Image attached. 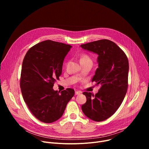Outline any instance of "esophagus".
I'll return each instance as SVG.
<instances>
[{"mask_svg": "<svg viewBox=\"0 0 149 149\" xmlns=\"http://www.w3.org/2000/svg\"><path fill=\"white\" fill-rule=\"evenodd\" d=\"M81 94V92L80 91H76L75 93V95H79Z\"/></svg>", "mask_w": 149, "mask_h": 149, "instance_id": "1", "label": "esophagus"}]
</instances>
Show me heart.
Instances as JSON below:
<instances>
[{
    "label": "heart",
    "mask_w": 149,
    "mask_h": 149,
    "mask_svg": "<svg viewBox=\"0 0 149 149\" xmlns=\"http://www.w3.org/2000/svg\"><path fill=\"white\" fill-rule=\"evenodd\" d=\"M80 62H92V59L89 55L87 54H82L79 56Z\"/></svg>",
    "instance_id": "b5f03b06"
}]
</instances>
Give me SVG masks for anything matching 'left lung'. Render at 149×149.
<instances>
[{
	"label": "left lung",
	"mask_w": 149,
	"mask_h": 149,
	"mask_svg": "<svg viewBox=\"0 0 149 149\" xmlns=\"http://www.w3.org/2000/svg\"><path fill=\"white\" fill-rule=\"evenodd\" d=\"M81 47L98 55V68L92 82L101 85L95 95L83 93L87 101L81 109L89 118L102 121L116 113L125 97L128 88L129 61L124 52L108 39L89 42Z\"/></svg>",
	"instance_id": "left-lung-1"
}]
</instances>
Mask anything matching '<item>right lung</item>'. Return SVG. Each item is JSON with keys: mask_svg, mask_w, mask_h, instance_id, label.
Masks as SVG:
<instances>
[{"mask_svg": "<svg viewBox=\"0 0 149 149\" xmlns=\"http://www.w3.org/2000/svg\"><path fill=\"white\" fill-rule=\"evenodd\" d=\"M72 47L47 40L35 45L26 52L21 70L20 87L24 101L39 120L51 123L58 120L74 90L61 92L53 90L61 75L63 59Z\"/></svg>", "mask_w": 149, "mask_h": 149, "instance_id": "add662e5", "label": "right lung"}]
</instances>
